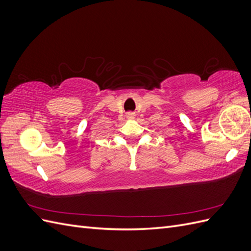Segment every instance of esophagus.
<instances>
[{"mask_svg":"<svg viewBox=\"0 0 251 251\" xmlns=\"http://www.w3.org/2000/svg\"><path fill=\"white\" fill-rule=\"evenodd\" d=\"M127 115H128V116H131V117H132V116L134 115V114H133V113H128V114H127Z\"/></svg>","mask_w":251,"mask_h":251,"instance_id":"obj_1","label":"esophagus"}]
</instances>
